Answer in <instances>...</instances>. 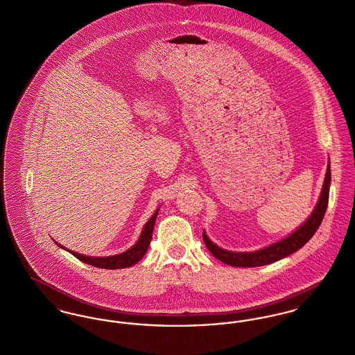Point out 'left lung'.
<instances>
[{"instance_id":"1","label":"left lung","mask_w":355,"mask_h":355,"mask_svg":"<svg viewBox=\"0 0 355 355\" xmlns=\"http://www.w3.org/2000/svg\"><path fill=\"white\" fill-rule=\"evenodd\" d=\"M329 184H331V167H329V159H328L327 171L323 182V188L320 191V197L318 200V204L315 209L312 211L311 216L306 218L297 230H295L288 236L282 238L281 241H277L275 243L266 245L261 250L255 251H228L224 250L218 245H215L202 231V239L207 248L211 251V254L218 258V261L235 266V268H257V266H265L277 262L297 250H300L302 245H305L318 231L319 225L322 224V220L324 218V214L327 211L328 194H329Z\"/></svg>"}]
</instances>
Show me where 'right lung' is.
I'll return each mask as SVG.
<instances>
[{"label": "right lung", "mask_w": 355, "mask_h": 355, "mask_svg": "<svg viewBox=\"0 0 355 355\" xmlns=\"http://www.w3.org/2000/svg\"><path fill=\"white\" fill-rule=\"evenodd\" d=\"M158 211H159V207L157 208V211L154 212V215L151 218H148V221L144 224L143 230H141V234L137 239V243L132 245L131 248H128L127 251L124 252H120L117 255H110V257H89V255H82L78 254L76 251H71L63 245L56 243L60 248L71 252L76 258H78L82 262L87 263V265H92V266H96V268H100V269H123V268H130V266H134L135 263H137L143 257L144 254L147 252L148 250V245L151 242V238H153V231H154V224H155V218L158 216Z\"/></svg>", "instance_id": "obj_1"}]
</instances>
